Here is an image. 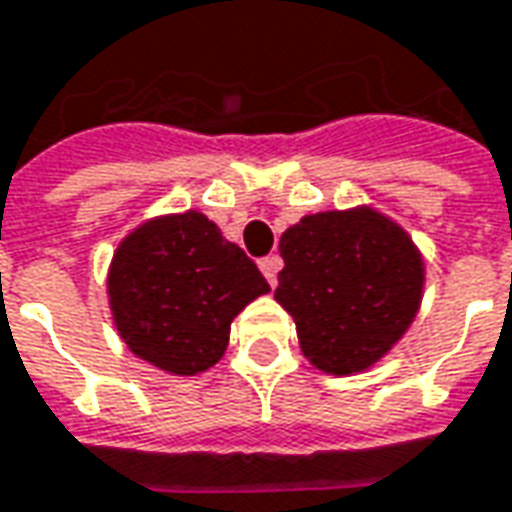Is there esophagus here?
<instances>
[{
    "label": "esophagus",
    "mask_w": 512,
    "mask_h": 512,
    "mask_svg": "<svg viewBox=\"0 0 512 512\" xmlns=\"http://www.w3.org/2000/svg\"><path fill=\"white\" fill-rule=\"evenodd\" d=\"M259 267H262L264 279L270 281V287H276V281H279V270H281V256H264L262 262H259Z\"/></svg>",
    "instance_id": "obj_1"
}]
</instances>
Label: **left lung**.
<instances>
[{
    "label": "left lung",
    "mask_w": 512,
    "mask_h": 512,
    "mask_svg": "<svg viewBox=\"0 0 512 512\" xmlns=\"http://www.w3.org/2000/svg\"><path fill=\"white\" fill-rule=\"evenodd\" d=\"M276 301L301 352L329 375L375 366L411 327L425 267L408 233L372 208L304 216L281 233Z\"/></svg>",
    "instance_id": "8db88e82"
}]
</instances>
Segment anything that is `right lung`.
I'll list each match as a JSON object with an SVG mask.
<instances>
[{"label": "right lung", "instance_id": "right-lung-1", "mask_svg": "<svg viewBox=\"0 0 512 512\" xmlns=\"http://www.w3.org/2000/svg\"><path fill=\"white\" fill-rule=\"evenodd\" d=\"M267 290L253 259L200 211L140 225L118 245L106 279L120 338L171 375L211 369L233 318Z\"/></svg>", "mask_w": 512, "mask_h": 512}]
</instances>
